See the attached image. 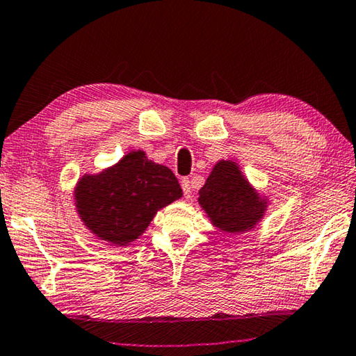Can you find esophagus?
Segmentation results:
<instances>
[{
  "instance_id": "obj_1",
  "label": "esophagus",
  "mask_w": 356,
  "mask_h": 356,
  "mask_svg": "<svg viewBox=\"0 0 356 356\" xmlns=\"http://www.w3.org/2000/svg\"><path fill=\"white\" fill-rule=\"evenodd\" d=\"M180 185H182V190H184V196L186 197V200H188V197H191V190H193V186H191V182H190V179H182V182H180Z\"/></svg>"
}]
</instances>
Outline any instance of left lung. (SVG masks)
<instances>
[{
    "instance_id": "8db88e82",
    "label": "left lung",
    "mask_w": 356,
    "mask_h": 356,
    "mask_svg": "<svg viewBox=\"0 0 356 356\" xmlns=\"http://www.w3.org/2000/svg\"><path fill=\"white\" fill-rule=\"evenodd\" d=\"M200 204L213 225L226 232L254 227L267 207L234 161H220L200 190Z\"/></svg>"
}]
</instances>
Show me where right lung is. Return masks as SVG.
<instances>
[{
  "instance_id": "right-lung-1",
  "label": "right lung",
  "mask_w": 356,
  "mask_h": 356,
  "mask_svg": "<svg viewBox=\"0 0 356 356\" xmlns=\"http://www.w3.org/2000/svg\"><path fill=\"white\" fill-rule=\"evenodd\" d=\"M182 196L177 177L143 150L130 152L97 176L78 182L75 200L81 220L106 242L125 246L146 231L156 210Z\"/></svg>"
}]
</instances>
